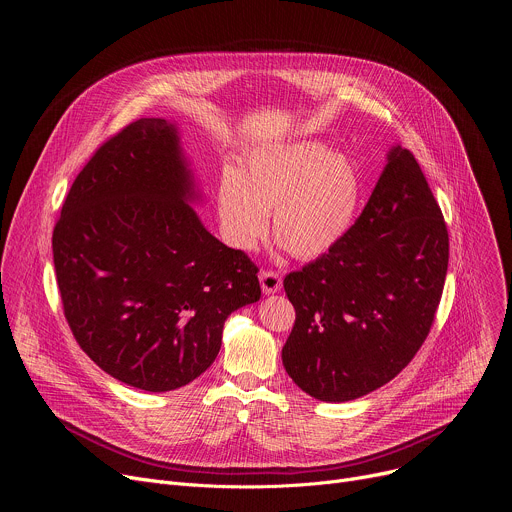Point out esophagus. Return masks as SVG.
<instances>
[{
    "mask_svg": "<svg viewBox=\"0 0 512 512\" xmlns=\"http://www.w3.org/2000/svg\"><path fill=\"white\" fill-rule=\"evenodd\" d=\"M259 281H261V289L263 294H277V291L281 289V275L277 271H271V269H265L259 273Z\"/></svg>",
    "mask_w": 512,
    "mask_h": 512,
    "instance_id": "1",
    "label": "esophagus"
}]
</instances>
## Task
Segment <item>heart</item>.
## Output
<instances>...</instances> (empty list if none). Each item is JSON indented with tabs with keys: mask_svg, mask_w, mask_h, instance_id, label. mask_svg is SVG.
I'll return each instance as SVG.
<instances>
[{
	"mask_svg": "<svg viewBox=\"0 0 512 512\" xmlns=\"http://www.w3.org/2000/svg\"><path fill=\"white\" fill-rule=\"evenodd\" d=\"M362 182L342 154L312 141L253 152L243 170H223L218 180V218L227 241L251 251L269 231L298 259L332 251L350 231L360 206Z\"/></svg>",
	"mask_w": 512,
	"mask_h": 512,
	"instance_id": "heart-1",
	"label": "heart"
}]
</instances>
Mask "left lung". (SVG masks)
<instances>
[{"mask_svg": "<svg viewBox=\"0 0 512 512\" xmlns=\"http://www.w3.org/2000/svg\"><path fill=\"white\" fill-rule=\"evenodd\" d=\"M346 237L283 279L296 322L283 367L314 399L352 401L395 379L425 342L450 239L415 160L395 145Z\"/></svg>", "mask_w": 512, "mask_h": 512, "instance_id": "obj_1", "label": "left lung"}]
</instances>
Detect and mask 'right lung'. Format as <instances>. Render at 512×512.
Here are the masks:
<instances>
[{
	"mask_svg": "<svg viewBox=\"0 0 512 512\" xmlns=\"http://www.w3.org/2000/svg\"><path fill=\"white\" fill-rule=\"evenodd\" d=\"M166 119L109 137L72 182L52 233L64 318L113 379L152 393L200 377L231 312L261 298L259 267L212 237Z\"/></svg>",
	"mask_w": 512,
	"mask_h": 512,
	"instance_id": "right-lung-1",
	"label": "right lung"
}]
</instances>
